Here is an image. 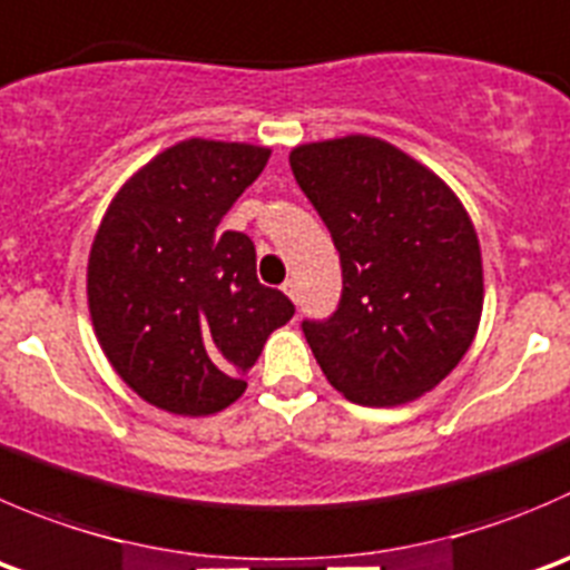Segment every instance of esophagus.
<instances>
[{"label": "esophagus", "mask_w": 570, "mask_h": 570, "mask_svg": "<svg viewBox=\"0 0 570 570\" xmlns=\"http://www.w3.org/2000/svg\"><path fill=\"white\" fill-rule=\"evenodd\" d=\"M284 292H286V295H289L295 303H297V297H301V286H297L295 278H286V281H284Z\"/></svg>", "instance_id": "esophagus-1"}]
</instances>
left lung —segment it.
<instances>
[{"label": "left lung", "instance_id": "1", "mask_svg": "<svg viewBox=\"0 0 570 570\" xmlns=\"http://www.w3.org/2000/svg\"><path fill=\"white\" fill-rule=\"evenodd\" d=\"M292 175L342 264V297L303 334L331 386L397 406L460 364L482 317V250L460 197L381 138L301 145Z\"/></svg>", "mask_w": 570, "mask_h": 570}]
</instances>
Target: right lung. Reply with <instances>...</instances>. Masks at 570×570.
I'll return each mask as SVG.
<instances>
[{
	"instance_id": "obj_1",
	"label": "right lung",
	"mask_w": 570,
	"mask_h": 570,
	"mask_svg": "<svg viewBox=\"0 0 570 570\" xmlns=\"http://www.w3.org/2000/svg\"><path fill=\"white\" fill-rule=\"evenodd\" d=\"M267 158V147L180 141L138 169L99 223L94 331L153 406L189 417L230 406L267 336L295 314L284 292L258 284L250 236L219 228Z\"/></svg>"
}]
</instances>
